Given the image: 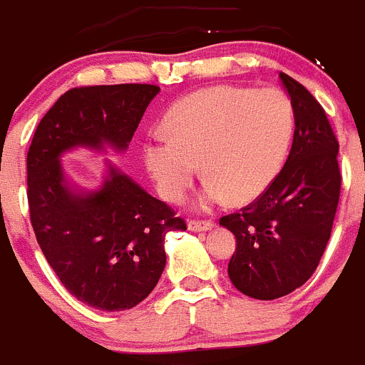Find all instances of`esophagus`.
<instances>
[{
	"mask_svg": "<svg viewBox=\"0 0 365 365\" xmlns=\"http://www.w3.org/2000/svg\"><path fill=\"white\" fill-rule=\"evenodd\" d=\"M214 228V222L212 221H190L188 230L192 232H208Z\"/></svg>",
	"mask_w": 365,
	"mask_h": 365,
	"instance_id": "1",
	"label": "esophagus"
}]
</instances>
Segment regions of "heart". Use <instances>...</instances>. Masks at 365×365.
I'll list each match as a JSON object with an SVG mask.
<instances>
[{
  "instance_id": "b5f03b06",
  "label": "heart",
  "mask_w": 365,
  "mask_h": 365,
  "mask_svg": "<svg viewBox=\"0 0 365 365\" xmlns=\"http://www.w3.org/2000/svg\"><path fill=\"white\" fill-rule=\"evenodd\" d=\"M164 131L168 138L144 146V164L164 199L185 197L201 163L199 208L228 197L245 205L278 177L294 133V108L274 87H206L166 113Z\"/></svg>"
}]
</instances>
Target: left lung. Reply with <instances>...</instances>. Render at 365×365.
Wrapping results in <instances>:
<instances>
[{
	"instance_id": "left-lung-1",
	"label": "left lung",
	"mask_w": 365,
	"mask_h": 365,
	"mask_svg": "<svg viewBox=\"0 0 365 365\" xmlns=\"http://www.w3.org/2000/svg\"><path fill=\"white\" fill-rule=\"evenodd\" d=\"M294 108V137L285 166L252 205L221 217L235 235L228 278L245 296L276 299L307 282L333 230L341 175L338 140L324 108L279 73Z\"/></svg>"
}]
</instances>
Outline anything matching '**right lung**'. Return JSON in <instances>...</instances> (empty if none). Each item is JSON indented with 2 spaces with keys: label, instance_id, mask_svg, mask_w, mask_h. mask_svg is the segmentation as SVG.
Masks as SVG:
<instances>
[{
  "label": "right lung",
  "instance_id": "1",
  "mask_svg": "<svg viewBox=\"0 0 365 365\" xmlns=\"http://www.w3.org/2000/svg\"><path fill=\"white\" fill-rule=\"evenodd\" d=\"M160 87L150 83L76 87L38 124L27 153V197L38 245L67 291L100 311H128L155 289L166 265L164 240L186 230L115 164L102 185H74L62 157L87 150L122 153Z\"/></svg>",
  "mask_w": 365,
  "mask_h": 365
}]
</instances>
